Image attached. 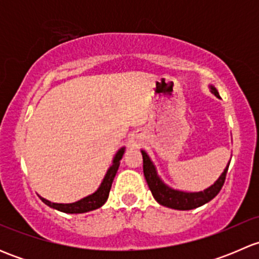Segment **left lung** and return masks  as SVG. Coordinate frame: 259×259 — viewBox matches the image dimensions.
<instances>
[{
    "label": "left lung",
    "instance_id": "8db88e82",
    "mask_svg": "<svg viewBox=\"0 0 259 259\" xmlns=\"http://www.w3.org/2000/svg\"><path fill=\"white\" fill-rule=\"evenodd\" d=\"M210 93L214 94L217 98H219V94L217 89L213 85L209 86ZM143 155V170H144V177L146 179V183L149 185L151 194H153L154 199L159 203V204L164 205V207L171 208V209H178V210H190L194 208L202 207L205 203L210 202L219 192H221L222 187L226 180L227 170H228L229 164L222 176L217 179V182L209 188L204 189L203 192H183V190L173 189L169 185L161 180L160 177L158 176L155 166H154L153 161L150 160L148 154L144 150H142Z\"/></svg>",
    "mask_w": 259,
    "mask_h": 259
}]
</instances>
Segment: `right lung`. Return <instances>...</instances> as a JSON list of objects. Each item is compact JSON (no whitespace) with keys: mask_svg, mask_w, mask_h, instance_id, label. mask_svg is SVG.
Listing matches in <instances>:
<instances>
[{"mask_svg":"<svg viewBox=\"0 0 259 259\" xmlns=\"http://www.w3.org/2000/svg\"><path fill=\"white\" fill-rule=\"evenodd\" d=\"M125 148H121L117 150V153L115 154L113 164L110 165V168L106 171L105 177H104L103 182H101L100 187L98 188L95 193L88 195V197L82 198V199L77 200L75 203H69V204H62V203H51L49 200H46L45 198H41L44 203L49 207L54 208L60 211H64V213H70V214H77V213H86V211H90L94 209H98L101 205L105 204V202L109 198V193H110L111 184H113V180L116 176V171L119 169L120 160H121L122 155H124Z\"/></svg>","mask_w":259,"mask_h":259,"instance_id":"obj_1","label":"right lung"}]
</instances>
